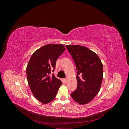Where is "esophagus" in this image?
Masks as SVG:
<instances>
[{"label":"esophagus","instance_id":"1","mask_svg":"<svg viewBox=\"0 0 129 129\" xmlns=\"http://www.w3.org/2000/svg\"><path fill=\"white\" fill-rule=\"evenodd\" d=\"M63 82H64V83H66L67 82V79H64L63 80Z\"/></svg>","mask_w":129,"mask_h":129}]
</instances>
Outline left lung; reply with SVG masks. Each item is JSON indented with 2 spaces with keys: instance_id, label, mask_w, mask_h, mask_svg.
Segmentation results:
<instances>
[{
  "instance_id": "1",
  "label": "left lung",
  "mask_w": 129,
  "mask_h": 129,
  "mask_svg": "<svg viewBox=\"0 0 129 129\" xmlns=\"http://www.w3.org/2000/svg\"><path fill=\"white\" fill-rule=\"evenodd\" d=\"M66 47L77 70V87L71 96L79 104H86L100 90L103 76V64L99 56L86 47L72 45Z\"/></svg>"
}]
</instances>
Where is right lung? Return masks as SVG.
I'll return each instance as SVG.
<instances>
[{
	"mask_svg": "<svg viewBox=\"0 0 129 129\" xmlns=\"http://www.w3.org/2000/svg\"><path fill=\"white\" fill-rule=\"evenodd\" d=\"M62 44H48L36 50L31 56L26 67L28 83L33 96L43 104L55 98L62 82L54 74L58 57L64 52Z\"/></svg>",
	"mask_w": 129,
	"mask_h": 129,
	"instance_id": "right-lung-1",
	"label": "right lung"
}]
</instances>
